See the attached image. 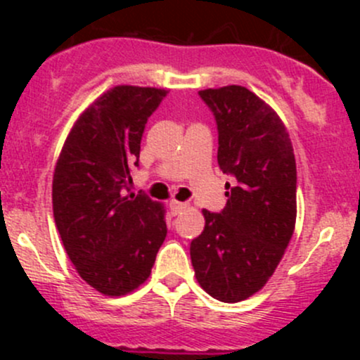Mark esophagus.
<instances>
[{
  "label": "esophagus",
  "instance_id": "1",
  "mask_svg": "<svg viewBox=\"0 0 360 360\" xmlns=\"http://www.w3.org/2000/svg\"><path fill=\"white\" fill-rule=\"evenodd\" d=\"M169 207H170V212H172V214H179L181 210L188 209V203H186V202H177V200H172V202L169 203Z\"/></svg>",
  "mask_w": 360,
  "mask_h": 360
}]
</instances>
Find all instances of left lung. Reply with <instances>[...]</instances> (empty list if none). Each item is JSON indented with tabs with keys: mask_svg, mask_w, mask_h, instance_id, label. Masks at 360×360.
I'll use <instances>...</instances> for the list:
<instances>
[{
	"mask_svg": "<svg viewBox=\"0 0 360 360\" xmlns=\"http://www.w3.org/2000/svg\"><path fill=\"white\" fill-rule=\"evenodd\" d=\"M217 125V163L233 177L226 207L203 210L191 240L195 277L224 303L248 300L274 275L296 223V160L278 115L245 86L200 90Z\"/></svg>",
	"mask_w": 360,
	"mask_h": 360,
	"instance_id": "left-lung-1",
	"label": "left lung"
}]
</instances>
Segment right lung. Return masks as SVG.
Instances as JSON below:
<instances>
[{"label": "right lung", "instance_id": "1", "mask_svg": "<svg viewBox=\"0 0 360 360\" xmlns=\"http://www.w3.org/2000/svg\"><path fill=\"white\" fill-rule=\"evenodd\" d=\"M167 90L120 85L69 132L52 184L53 219L79 277L108 296L139 288L167 237L163 207L130 191L141 137Z\"/></svg>", "mask_w": 360, "mask_h": 360}]
</instances>
